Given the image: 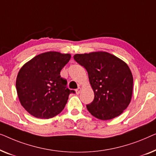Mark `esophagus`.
I'll list each match as a JSON object with an SVG mask.
<instances>
[{"label":"esophagus","instance_id":"34e87169","mask_svg":"<svg viewBox=\"0 0 156 156\" xmlns=\"http://www.w3.org/2000/svg\"><path fill=\"white\" fill-rule=\"evenodd\" d=\"M80 91H81V88H80V87H78V89L76 90V94H79V93H80Z\"/></svg>","mask_w":156,"mask_h":156}]
</instances>
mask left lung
Returning a JSON list of instances; mask_svg holds the SVG:
<instances>
[{
    "label": "left lung",
    "mask_w": 156,
    "mask_h": 156,
    "mask_svg": "<svg viewBox=\"0 0 156 156\" xmlns=\"http://www.w3.org/2000/svg\"><path fill=\"white\" fill-rule=\"evenodd\" d=\"M73 58L87 70L94 100L87 109L94 117L109 120L129 106L133 93V76L129 66L105 51L76 54Z\"/></svg>",
    "instance_id": "8db88e82"
}]
</instances>
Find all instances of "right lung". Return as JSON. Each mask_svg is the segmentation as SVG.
<instances>
[{
  "instance_id": "add662e5",
  "label": "right lung",
  "mask_w": 156,
  "mask_h": 156,
  "mask_svg": "<svg viewBox=\"0 0 156 156\" xmlns=\"http://www.w3.org/2000/svg\"><path fill=\"white\" fill-rule=\"evenodd\" d=\"M70 54L48 51L25 63L16 78L19 100L34 117L50 119L64 109L70 93L67 80L61 77V70L71 59Z\"/></svg>"
}]
</instances>
